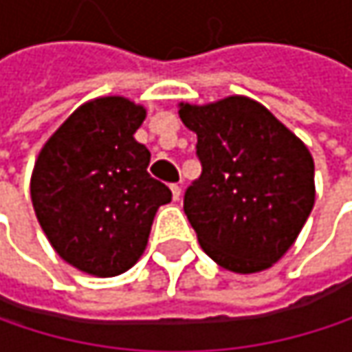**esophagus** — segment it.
Instances as JSON below:
<instances>
[{"label":"esophagus","mask_w":352,"mask_h":352,"mask_svg":"<svg viewBox=\"0 0 352 352\" xmlns=\"http://www.w3.org/2000/svg\"><path fill=\"white\" fill-rule=\"evenodd\" d=\"M171 191H173V197H175V199L181 197V185H179V183H173V185H171Z\"/></svg>","instance_id":"esophagus-1"}]
</instances>
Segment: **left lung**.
I'll return each mask as SVG.
<instances>
[{
	"mask_svg": "<svg viewBox=\"0 0 352 352\" xmlns=\"http://www.w3.org/2000/svg\"><path fill=\"white\" fill-rule=\"evenodd\" d=\"M201 163L183 210L201 248L220 267L256 273L296 243L314 206V161L267 107L241 96L181 104Z\"/></svg>",
	"mask_w": 352,
	"mask_h": 352,
	"instance_id": "8db88e82",
	"label": "left lung"
}]
</instances>
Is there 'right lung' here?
<instances>
[{
    "mask_svg": "<svg viewBox=\"0 0 352 352\" xmlns=\"http://www.w3.org/2000/svg\"><path fill=\"white\" fill-rule=\"evenodd\" d=\"M146 111L124 98L87 102L50 136L32 175V204L54 250L79 271L113 277L144 252L171 189L151 177L134 140Z\"/></svg>",
    "mask_w": 352,
    "mask_h": 352,
    "instance_id": "1",
    "label": "right lung"
}]
</instances>
